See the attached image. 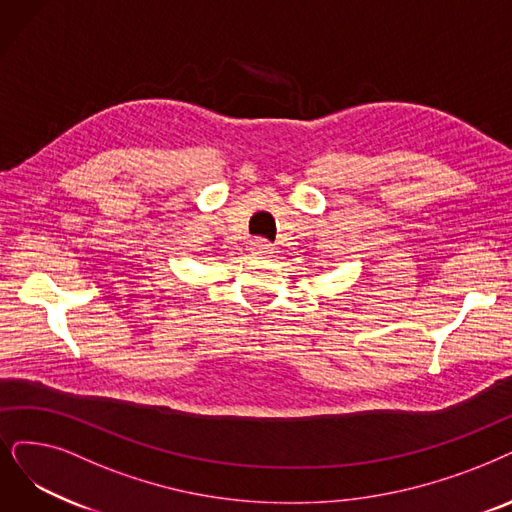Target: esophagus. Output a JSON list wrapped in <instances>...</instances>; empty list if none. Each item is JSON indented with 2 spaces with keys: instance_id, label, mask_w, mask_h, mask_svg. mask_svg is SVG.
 <instances>
[{
  "instance_id": "1",
  "label": "esophagus",
  "mask_w": 512,
  "mask_h": 512,
  "mask_svg": "<svg viewBox=\"0 0 512 512\" xmlns=\"http://www.w3.org/2000/svg\"><path fill=\"white\" fill-rule=\"evenodd\" d=\"M275 252L273 245L267 239H254L252 241V254L260 258H269Z\"/></svg>"
}]
</instances>
